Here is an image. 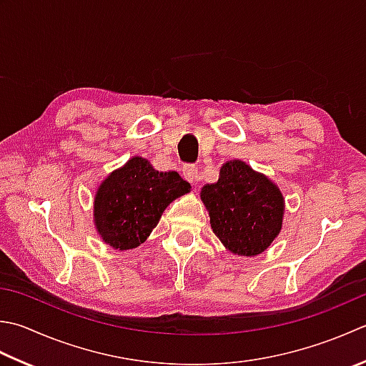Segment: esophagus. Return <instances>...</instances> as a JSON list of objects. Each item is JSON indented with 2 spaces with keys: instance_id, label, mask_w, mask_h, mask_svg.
Listing matches in <instances>:
<instances>
[{
  "instance_id": "34e87169",
  "label": "esophagus",
  "mask_w": 366,
  "mask_h": 366,
  "mask_svg": "<svg viewBox=\"0 0 366 366\" xmlns=\"http://www.w3.org/2000/svg\"><path fill=\"white\" fill-rule=\"evenodd\" d=\"M182 176L185 181H189L190 184H197L199 181L198 168L193 167V164H185V167L182 168Z\"/></svg>"
}]
</instances>
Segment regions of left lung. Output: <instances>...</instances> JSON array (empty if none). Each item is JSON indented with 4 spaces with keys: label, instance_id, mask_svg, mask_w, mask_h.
<instances>
[{
    "label": "left lung",
    "instance_id": "8db88e82",
    "mask_svg": "<svg viewBox=\"0 0 366 366\" xmlns=\"http://www.w3.org/2000/svg\"><path fill=\"white\" fill-rule=\"evenodd\" d=\"M199 198L209 212L214 234L234 255H259L281 233L285 211L282 192L246 162L222 164L217 182L206 184Z\"/></svg>",
    "mask_w": 366,
    "mask_h": 366
}]
</instances>
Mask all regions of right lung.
<instances>
[{"label": "right lung", "instance_id": "add662e5", "mask_svg": "<svg viewBox=\"0 0 366 366\" xmlns=\"http://www.w3.org/2000/svg\"><path fill=\"white\" fill-rule=\"evenodd\" d=\"M192 190L176 171L159 173L147 159L132 157L107 174L93 198V224L107 246L130 250L141 246L163 211Z\"/></svg>", "mask_w": 366, "mask_h": 366}]
</instances>
